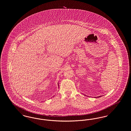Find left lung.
<instances>
[{"label":"left lung","mask_w":131,"mask_h":131,"mask_svg":"<svg viewBox=\"0 0 131 131\" xmlns=\"http://www.w3.org/2000/svg\"><path fill=\"white\" fill-rule=\"evenodd\" d=\"M101 97V96H98V97ZM96 98V97H95Z\"/></svg>","instance_id":"8db88e82"}]
</instances>
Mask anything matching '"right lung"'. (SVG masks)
Wrapping results in <instances>:
<instances>
[{
    "label": "right lung",
    "instance_id": "add662e5",
    "mask_svg": "<svg viewBox=\"0 0 131 131\" xmlns=\"http://www.w3.org/2000/svg\"><path fill=\"white\" fill-rule=\"evenodd\" d=\"M58 85H59V84H58ZM58 87H59V86H58Z\"/></svg>",
    "mask_w": 131,
    "mask_h": 131
}]
</instances>
